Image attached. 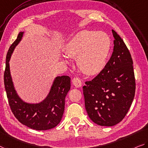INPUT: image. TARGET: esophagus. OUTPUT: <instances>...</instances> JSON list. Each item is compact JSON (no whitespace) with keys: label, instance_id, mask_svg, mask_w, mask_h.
<instances>
[{"label":"esophagus","instance_id":"esophagus-1","mask_svg":"<svg viewBox=\"0 0 148 148\" xmlns=\"http://www.w3.org/2000/svg\"><path fill=\"white\" fill-rule=\"evenodd\" d=\"M72 82L73 84L76 87H80L82 85L81 81L80 80V79H79V77H74V78L73 79Z\"/></svg>","mask_w":148,"mask_h":148}]
</instances>
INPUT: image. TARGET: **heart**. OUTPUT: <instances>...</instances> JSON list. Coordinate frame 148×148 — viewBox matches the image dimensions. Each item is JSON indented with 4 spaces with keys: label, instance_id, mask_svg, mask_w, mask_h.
<instances>
[{
    "label": "heart",
    "instance_id": "1",
    "mask_svg": "<svg viewBox=\"0 0 148 148\" xmlns=\"http://www.w3.org/2000/svg\"><path fill=\"white\" fill-rule=\"evenodd\" d=\"M110 48V40L106 34L84 30L67 43L64 51L71 58L78 57V65L85 73L95 75L104 68Z\"/></svg>",
    "mask_w": 148,
    "mask_h": 148
}]
</instances>
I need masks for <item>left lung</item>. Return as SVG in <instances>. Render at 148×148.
Returning a JSON list of instances; mask_svg holds the SVG:
<instances>
[{
  "mask_svg": "<svg viewBox=\"0 0 148 148\" xmlns=\"http://www.w3.org/2000/svg\"><path fill=\"white\" fill-rule=\"evenodd\" d=\"M114 49L103 70L83 87L88 116L100 126L119 123L134 98L136 80L133 61L121 37L112 29Z\"/></svg>",
  "mask_w": 148,
  "mask_h": 148,
  "instance_id": "1",
  "label": "left lung"
}]
</instances>
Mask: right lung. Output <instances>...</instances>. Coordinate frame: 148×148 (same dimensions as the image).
Segmentation results:
<instances>
[{
    "label": "right lung",
    "mask_w": 148,
    "mask_h": 148,
    "mask_svg": "<svg viewBox=\"0 0 148 148\" xmlns=\"http://www.w3.org/2000/svg\"><path fill=\"white\" fill-rule=\"evenodd\" d=\"M23 32H20L16 40L9 47L4 73V83L9 106L18 121L36 130H47L60 123L65 108V99L71 88L69 76L56 77L48 96L38 104H28L20 99L14 88L10 76L9 60L14 49L22 39Z\"/></svg>",
    "instance_id": "1"
}]
</instances>
